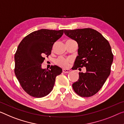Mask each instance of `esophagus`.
<instances>
[{
	"label": "esophagus",
	"instance_id": "obj_1",
	"mask_svg": "<svg viewBox=\"0 0 124 124\" xmlns=\"http://www.w3.org/2000/svg\"><path fill=\"white\" fill-rule=\"evenodd\" d=\"M70 71V70L69 69H62V72L64 73H69Z\"/></svg>",
	"mask_w": 124,
	"mask_h": 124
}]
</instances>
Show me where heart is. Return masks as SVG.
<instances>
[{
	"label": "heart",
	"instance_id": "1",
	"mask_svg": "<svg viewBox=\"0 0 124 124\" xmlns=\"http://www.w3.org/2000/svg\"><path fill=\"white\" fill-rule=\"evenodd\" d=\"M70 62H71V60H70V59L64 58H62V57L59 58L58 59L56 60V64L58 65L62 68L68 67Z\"/></svg>",
	"mask_w": 124,
	"mask_h": 124
}]
</instances>
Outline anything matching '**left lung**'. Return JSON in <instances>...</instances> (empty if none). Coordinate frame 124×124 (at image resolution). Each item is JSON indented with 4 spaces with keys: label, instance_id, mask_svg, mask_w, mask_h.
<instances>
[{
    "label": "left lung",
    "instance_id": "1",
    "mask_svg": "<svg viewBox=\"0 0 124 124\" xmlns=\"http://www.w3.org/2000/svg\"><path fill=\"white\" fill-rule=\"evenodd\" d=\"M66 36L78 44V55L73 69L86 68L79 72L73 88L81 97H90L100 90L111 72L113 54L109 43L99 32L91 28L64 30ZM80 68L79 69V70Z\"/></svg>",
    "mask_w": 124,
    "mask_h": 124
}]
</instances>
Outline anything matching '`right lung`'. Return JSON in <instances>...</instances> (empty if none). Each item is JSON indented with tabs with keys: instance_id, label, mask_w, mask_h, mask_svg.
<instances>
[{
	"instance_id": "obj_1",
	"label": "right lung",
	"mask_w": 124,
	"mask_h": 124,
	"mask_svg": "<svg viewBox=\"0 0 124 124\" xmlns=\"http://www.w3.org/2000/svg\"><path fill=\"white\" fill-rule=\"evenodd\" d=\"M64 31L40 29L26 36L19 44L14 56V73L23 89L30 96L40 98L48 95L56 77L62 73L58 66L51 65L50 70L43 69L41 66Z\"/></svg>"
}]
</instances>
